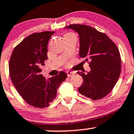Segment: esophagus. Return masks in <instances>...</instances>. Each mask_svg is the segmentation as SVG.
Wrapping results in <instances>:
<instances>
[{
    "instance_id": "1",
    "label": "esophagus",
    "mask_w": 134,
    "mask_h": 134,
    "mask_svg": "<svg viewBox=\"0 0 134 134\" xmlns=\"http://www.w3.org/2000/svg\"><path fill=\"white\" fill-rule=\"evenodd\" d=\"M74 73L72 72H69V71L67 72V77H71V76H72L73 75H74Z\"/></svg>"
}]
</instances>
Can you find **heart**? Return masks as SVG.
I'll return each instance as SVG.
<instances>
[{"label":"heart","mask_w":134,"mask_h":134,"mask_svg":"<svg viewBox=\"0 0 134 134\" xmlns=\"http://www.w3.org/2000/svg\"><path fill=\"white\" fill-rule=\"evenodd\" d=\"M65 35H73V34H72L69 33V34H65Z\"/></svg>","instance_id":"heart-1"}]
</instances>
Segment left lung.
<instances>
[{"label": "left lung", "instance_id": "1", "mask_svg": "<svg viewBox=\"0 0 134 134\" xmlns=\"http://www.w3.org/2000/svg\"><path fill=\"white\" fill-rule=\"evenodd\" d=\"M77 32L79 56L89 62L91 70L86 74L77 72L84 80L78 88L81 95L92 100L104 98L110 93L121 72V57L115 44L107 35L90 26L71 24L65 26Z\"/></svg>", "mask_w": 134, "mask_h": 134}]
</instances>
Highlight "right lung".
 I'll use <instances>...</instances> for the list:
<instances>
[{"mask_svg": "<svg viewBox=\"0 0 134 134\" xmlns=\"http://www.w3.org/2000/svg\"><path fill=\"white\" fill-rule=\"evenodd\" d=\"M54 31L34 33L15 47L9 63L10 77L19 94L29 105L35 108L49 106L55 99L57 90L67 78L65 72L49 78L41 72L48 59V44Z\"/></svg>", "mask_w": 134, "mask_h": 134, "instance_id": "right-lung-1", "label": "right lung"}]
</instances>
